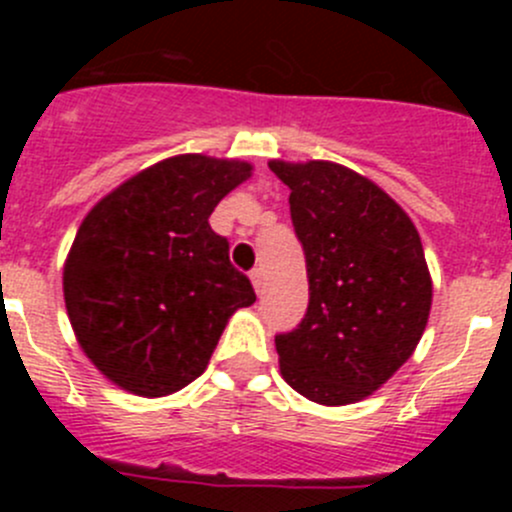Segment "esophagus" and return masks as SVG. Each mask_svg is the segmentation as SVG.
Returning <instances> with one entry per match:
<instances>
[{
	"label": "esophagus",
	"mask_w": 512,
	"mask_h": 512,
	"mask_svg": "<svg viewBox=\"0 0 512 512\" xmlns=\"http://www.w3.org/2000/svg\"><path fill=\"white\" fill-rule=\"evenodd\" d=\"M250 280H252V287H255V292L262 294V287H265V275H262L260 267L250 272Z\"/></svg>",
	"instance_id": "esophagus-1"
}]
</instances>
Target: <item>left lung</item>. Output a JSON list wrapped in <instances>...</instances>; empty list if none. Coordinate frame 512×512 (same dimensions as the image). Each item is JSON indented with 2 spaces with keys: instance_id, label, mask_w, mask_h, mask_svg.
<instances>
[{
  "instance_id": "left-lung-1",
  "label": "left lung",
  "mask_w": 512,
  "mask_h": 512,
  "mask_svg": "<svg viewBox=\"0 0 512 512\" xmlns=\"http://www.w3.org/2000/svg\"><path fill=\"white\" fill-rule=\"evenodd\" d=\"M270 170L289 188L309 277L307 314L275 337L280 374L314 404H356L421 342L433 297L421 237L391 195L347 165L270 160Z\"/></svg>"
}]
</instances>
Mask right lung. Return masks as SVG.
<instances>
[{"mask_svg": "<svg viewBox=\"0 0 512 512\" xmlns=\"http://www.w3.org/2000/svg\"><path fill=\"white\" fill-rule=\"evenodd\" d=\"M252 165L183 153L118 185L89 210L64 262V302L91 364L136 396L198 379L227 319L255 302L208 218Z\"/></svg>", "mask_w": 512, "mask_h": 512, "instance_id": "right-lung-1", "label": "right lung"}]
</instances>
